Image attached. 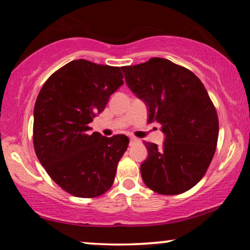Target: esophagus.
<instances>
[{"label":"esophagus","instance_id":"obj_1","mask_svg":"<svg viewBox=\"0 0 250 250\" xmlns=\"http://www.w3.org/2000/svg\"><path fill=\"white\" fill-rule=\"evenodd\" d=\"M136 142H139V140L137 139H135V137H130V140H129V145H134V143H136Z\"/></svg>","mask_w":250,"mask_h":250}]
</instances>
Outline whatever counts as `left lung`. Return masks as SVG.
Listing matches in <instances>:
<instances>
[{
    "instance_id": "obj_1",
    "label": "left lung",
    "mask_w": 250,
    "mask_h": 250,
    "mask_svg": "<svg viewBox=\"0 0 250 250\" xmlns=\"http://www.w3.org/2000/svg\"><path fill=\"white\" fill-rule=\"evenodd\" d=\"M125 83L148 107V123L166 135L162 147L146 142L143 182L161 195H177L205 176L219 137V119L207 90L193 71L167 59L121 67Z\"/></svg>"
}]
</instances>
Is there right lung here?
I'll use <instances>...</instances> for the list:
<instances>
[{
    "mask_svg": "<svg viewBox=\"0 0 250 250\" xmlns=\"http://www.w3.org/2000/svg\"><path fill=\"white\" fill-rule=\"evenodd\" d=\"M120 67L75 60L56 70L40 90L34 108L33 141L39 161L63 190L100 196L113 186L127 150L125 135L88 134L109 97L123 84Z\"/></svg>",
    "mask_w": 250,
    "mask_h": 250,
    "instance_id": "1",
    "label": "right lung"
}]
</instances>
